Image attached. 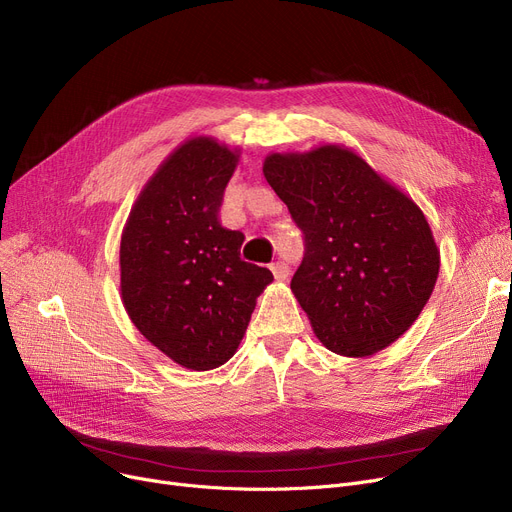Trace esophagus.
<instances>
[{
    "label": "esophagus",
    "mask_w": 512,
    "mask_h": 512,
    "mask_svg": "<svg viewBox=\"0 0 512 512\" xmlns=\"http://www.w3.org/2000/svg\"><path fill=\"white\" fill-rule=\"evenodd\" d=\"M272 274H274V278H276L278 282H286V280H288V276H290V267H288V263H284V261H276V263H272Z\"/></svg>",
    "instance_id": "34e87169"
}]
</instances>
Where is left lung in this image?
I'll list each match as a JSON object with an SVG mask.
<instances>
[{
	"instance_id": "obj_1",
	"label": "left lung",
	"mask_w": 512,
	"mask_h": 512,
	"mask_svg": "<svg viewBox=\"0 0 512 512\" xmlns=\"http://www.w3.org/2000/svg\"><path fill=\"white\" fill-rule=\"evenodd\" d=\"M263 176L305 234L290 290L317 340L353 359L384 351L438 280L440 249L421 207L338 143L270 153Z\"/></svg>"
}]
</instances>
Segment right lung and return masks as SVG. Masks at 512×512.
<instances>
[{"mask_svg":"<svg viewBox=\"0 0 512 512\" xmlns=\"http://www.w3.org/2000/svg\"><path fill=\"white\" fill-rule=\"evenodd\" d=\"M240 149L213 137L180 143L143 186L120 238V294L130 321L184 369L224 365L274 282L240 259L245 236L218 222Z\"/></svg>","mask_w":512,"mask_h":512,"instance_id":"add662e5","label":"right lung"}]
</instances>
